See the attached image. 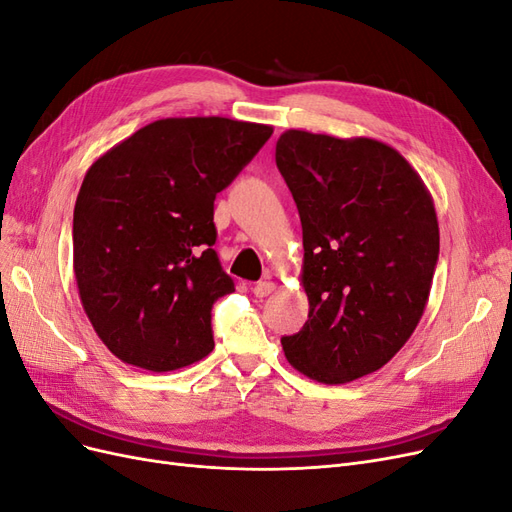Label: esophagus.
Instances as JSON below:
<instances>
[{"label":"esophagus","mask_w":512,"mask_h":512,"mask_svg":"<svg viewBox=\"0 0 512 512\" xmlns=\"http://www.w3.org/2000/svg\"><path fill=\"white\" fill-rule=\"evenodd\" d=\"M275 290V284L273 282H258L256 286H254V294H256V297H269V294Z\"/></svg>","instance_id":"1"}]
</instances>
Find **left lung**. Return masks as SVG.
Segmentation results:
<instances>
[{
  "instance_id": "left-lung-1",
  "label": "left lung",
  "mask_w": 512,
  "mask_h": 512,
  "mask_svg": "<svg viewBox=\"0 0 512 512\" xmlns=\"http://www.w3.org/2000/svg\"><path fill=\"white\" fill-rule=\"evenodd\" d=\"M277 168L303 226L309 314L282 337L288 363L346 384L406 346L429 301L440 252L433 198L397 149L376 138L286 130Z\"/></svg>"
}]
</instances>
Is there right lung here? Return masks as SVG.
<instances>
[{"mask_svg": "<svg viewBox=\"0 0 512 512\" xmlns=\"http://www.w3.org/2000/svg\"><path fill=\"white\" fill-rule=\"evenodd\" d=\"M271 134L265 123L168 117L89 166L74 205V277L119 361L160 374L213 350L211 307L235 292L213 250V200Z\"/></svg>", "mask_w": 512, "mask_h": 512, "instance_id": "right-lung-1", "label": "right lung"}]
</instances>
